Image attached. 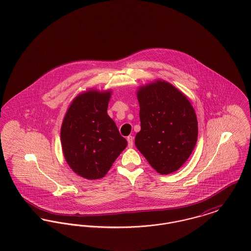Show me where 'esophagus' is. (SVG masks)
<instances>
[{
  "instance_id": "obj_1",
  "label": "esophagus",
  "mask_w": 251,
  "mask_h": 251,
  "mask_svg": "<svg viewBox=\"0 0 251 251\" xmlns=\"http://www.w3.org/2000/svg\"><path fill=\"white\" fill-rule=\"evenodd\" d=\"M127 141H128V147L129 148H132L133 145H134V138L132 136H129L127 138Z\"/></svg>"
}]
</instances>
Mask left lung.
<instances>
[{
	"mask_svg": "<svg viewBox=\"0 0 251 251\" xmlns=\"http://www.w3.org/2000/svg\"><path fill=\"white\" fill-rule=\"evenodd\" d=\"M140 131L135 144L160 174L182 167L195 148L198 126L187 96L164 80L139 86Z\"/></svg>",
	"mask_w": 251,
	"mask_h": 251,
	"instance_id": "obj_1",
	"label": "left lung"
}]
</instances>
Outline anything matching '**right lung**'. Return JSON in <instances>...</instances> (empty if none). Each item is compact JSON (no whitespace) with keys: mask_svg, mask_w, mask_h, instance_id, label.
Returning a JSON list of instances; mask_svg holds the SVG:
<instances>
[{"mask_svg":"<svg viewBox=\"0 0 251 251\" xmlns=\"http://www.w3.org/2000/svg\"><path fill=\"white\" fill-rule=\"evenodd\" d=\"M111 96V89L83 91L71 102L61 124L64 159L84 179L103 178L127 146L107 112Z\"/></svg>","mask_w":251,"mask_h":251,"instance_id":"add662e5","label":"right lung"}]
</instances>
